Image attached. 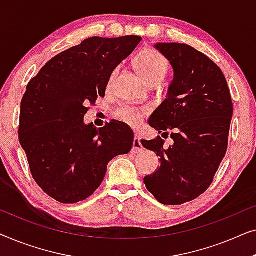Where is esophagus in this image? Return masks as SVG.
<instances>
[{
  "mask_svg": "<svg viewBox=\"0 0 256 256\" xmlns=\"http://www.w3.org/2000/svg\"><path fill=\"white\" fill-rule=\"evenodd\" d=\"M143 146L141 144V138H140V135L136 134L135 138H134V143H132V154H138L140 152H142Z\"/></svg>",
  "mask_w": 256,
  "mask_h": 256,
  "instance_id": "obj_1",
  "label": "esophagus"
}]
</instances>
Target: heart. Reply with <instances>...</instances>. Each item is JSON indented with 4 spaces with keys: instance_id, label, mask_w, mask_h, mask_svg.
Returning <instances> with one entry per match:
<instances>
[{
    "instance_id": "heart-1",
    "label": "heart",
    "mask_w": 256,
    "mask_h": 256,
    "mask_svg": "<svg viewBox=\"0 0 256 256\" xmlns=\"http://www.w3.org/2000/svg\"><path fill=\"white\" fill-rule=\"evenodd\" d=\"M136 68L146 82H150L155 79L162 80L168 71V60L164 56L154 48H146L138 56L135 60ZM118 70L112 73L110 82H113ZM116 118L118 120L129 124H138L141 120V114L138 110L132 107H122L116 110Z\"/></svg>"
}]
</instances>
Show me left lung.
<instances>
[{"label": "left lung", "instance_id": "left-lung-1", "mask_svg": "<svg viewBox=\"0 0 256 256\" xmlns=\"http://www.w3.org/2000/svg\"><path fill=\"white\" fill-rule=\"evenodd\" d=\"M154 46L170 62L174 79L149 126L160 134L172 132L174 144L166 149L160 136L141 140L160 158V166L144 177V184L162 204L182 205L211 185L227 150L233 104L225 76L208 56L186 44Z\"/></svg>", "mask_w": 256, "mask_h": 256}]
</instances>
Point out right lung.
I'll use <instances>...</instances> for the list:
<instances>
[{"instance_id":"add662e5","label":"right lung","mask_w":256,"mask_h":256,"mask_svg":"<svg viewBox=\"0 0 256 256\" xmlns=\"http://www.w3.org/2000/svg\"><path fill=\"white\" fill-rule=\"evenodd\" d=\"M138 36L90 37L45 64L20 102L18 138L31 174L45 194L62 204L85 200L102 183L115 156L130 152L134 132L113 120L86 124V106L104 96L112 73Z\"/></svg>"}]
</instances>
